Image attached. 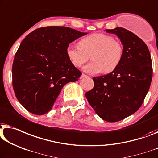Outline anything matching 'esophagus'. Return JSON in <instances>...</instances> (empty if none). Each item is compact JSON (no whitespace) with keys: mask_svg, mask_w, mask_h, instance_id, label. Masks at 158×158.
<instances>
[{"mask_svg":"<svg viewBox=\"0 0 158 158\" xmlns=\"http://www.w3.org/2000/svg\"><path fill=\"white\" fill-rule=\"evenodd\" d=\"M86 77H88V75H85V74H82L81 76L80 77V78H81V79H84V78H86Z\"/></svg>","mask_w":158,"mask_h":158,"instance_id":"34e87169","label":"esophagus"}]
</instances>
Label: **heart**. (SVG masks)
<instances>
[{"mask_svg": "<svg viewBox=\"0 0 158 158\" xmlns=\"http://www.w3.org/2000/svg\"><path fill=\"white\" fill-rule=\"evenodd\" d=\"M66 53L75 67H81L91 56L93 62L85 65L83 70L95 75L115 70L123 58V47L113 36L97 33L83 38L80 45H68Z\"/></svg>", "mask_w": 158, "mask_h": 158, "instance_id": "1", "label": "heart"}]
</instances>
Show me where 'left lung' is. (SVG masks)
Instances as JSON below:
<instances>
[{"label":"left lung","instance_id":"1","mask_svg":"<svg viewBox=\"0 0 158 158\" xmlns=\"http://www.w3.org/2000/svg\"><path fill=\"white\" fill-rule=\"evenodd\" d=\"M106 31L120 40L123 58L111 73L93 77L94 88L85 96L100 118L118 122L143 104L152 81V60L147 45L135 34L120 27Z\"/></svg>","mask_w":158,"mask_h":158}]
</instances>
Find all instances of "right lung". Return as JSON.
<instances>
[{
  "label": "right lung",
  "mask_w": 158,
  "mask_h": 158,
  "mask_svg": "<svg viewBox=\"0 0 158 158\" xmlns=\"http://www.w3.org/2000/svg\"><path fill=\"white\" fill-rule=\"evenodd\" d=\"M88 33L68 27L36 29L26 36L15 55L13 87L20 103L30 113H48L65 84L77 81L81 72L68 58L70 43Z\"/></svg>",
  "instance_id": "obj_1"
}]
</instances>
